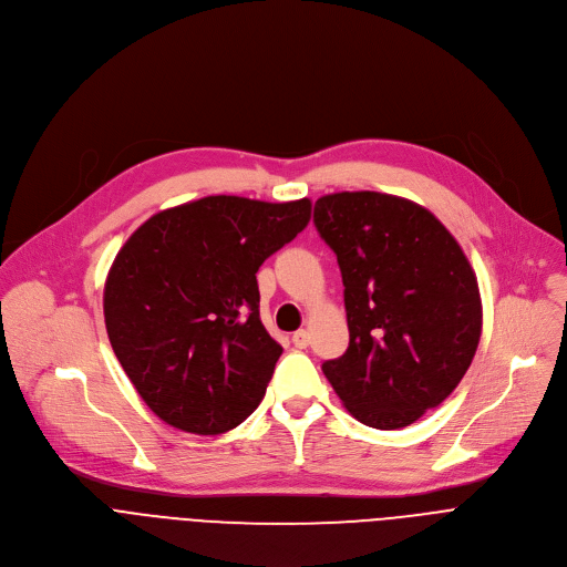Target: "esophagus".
<instances>
[{
    "instance_id": "obj_1",
    "label": "esophagus",
    "mask_w": 567,
    "mask_h": 567,
    "mask_svg": "<svg viewBox=\"0 0 567 567\" xmlns=\"http://www.w3.org/2000/svg\"><path fill=\"white\" fill-rule=\"evenodd\" d=\"M309 341H311V337H309L307 330H298V332H293V337H291V343H293L296 348H300V350L307 348Z\"/></svg>"
}]
</instances>
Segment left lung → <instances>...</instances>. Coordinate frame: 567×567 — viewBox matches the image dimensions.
I'll list each match as a JSON object with an SVG mask.
<instances>
[{"label":"left lung","instance_id":"obj_1","mask_svg":"<svg viewBox=\"0 0 567 567\" xmlns=\"http://www.w3.org/2000/svg\"><path fill=\"white\" fill-rule=\"evenodd\" d=\"M313 224L337 254L350 346L322 363L361 424L394 431L457 388L482 332L475 271L424 206L372 190L334 193Z\"/></svg>","mask_w":567,"mask_h":567}]
</instances>
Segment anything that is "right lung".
I'll return each mask as SVG.
<instances>
[{
	"mask_svg": "<svg viewBox=\"0 0 567 567\" xmlns=\"http://www.w3.org/2000/svg\"><path fill=\"white\" fill-rule=\"evenodd\" d=\"M311 202L213 195L152 215L114 258L107 337L147 409L219 435L262 401L282 348L260 320L256 274L309 221Z\"/></svg>",
	"mask_w": 567,
	"mask_h": 567,
	"instance_id": "1",
	"label": "right lung"
}]
</instances>
